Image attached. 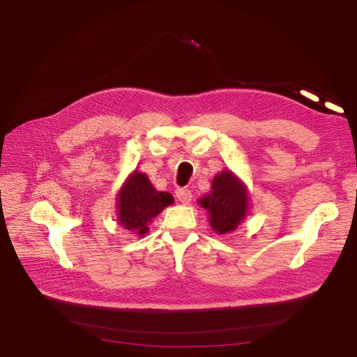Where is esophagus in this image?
<instances>
[{"instance_id":"1","label":"esophagus","mask_w":357,"mask_h":357,"mask_svg":"<svg viewBox=\"0 0 357 357\" xmlns=\"http://www.w3.org/2000/svg\"><path fill=\"white\" fill-rule=\"evenodd\" d=\"M176 198H178V201L182 202V204H190L191 199H192V194H191V191H188V190L181 188V190H176Z\"/></svg>"}]
</instances>
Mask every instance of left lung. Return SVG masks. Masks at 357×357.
Returning a JSON list of instances; mask_svg holds the SVG:
<instances>
[{
  "mask_svg": "<svg viewBox=\"0 0 357 357\" xmlns=\"http://www.w3.org/2000/svg\"><path fill=\"white\" fill-rule=\"evenodd\" d=\"M207 211L208 222L217 234L234 231L246 220L250 210V197L246 183L230 169L217 174L210 192L198 199Z\"/></svg>",
  "mask_w": 357,
  "mask_h": 357,
  "instance_id": "obj_1",
  "label": "left lung"
}]
</instances>
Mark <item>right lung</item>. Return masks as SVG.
<instances>
[{
    "mask_svg": "<svg viewBox=\"0 0 357 357\" xmlns=\"http://www.w3.org/2000/svg\"><path fill=\"white\" fill-rule=\"evenodd\" d=\"M174 202L171 194L158 191L147 175L136 169L127 176L117 194V221L133 234L144 236L149 224Z\"/></svg>",
    "mask_w": 357,
    "mask_h": 357,
    "instance_id": "1",
    "label": "right lung"
}]
</instances>
